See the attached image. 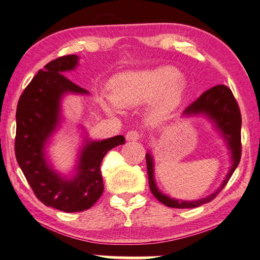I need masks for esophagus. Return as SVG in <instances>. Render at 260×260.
Masks as SVG:
<instances>
[{
	"instance_id": "obj_1",
	"label": "esophagus",
	"mask_w": 260,
	"mask_h": 260,
	"mask_svg": "<svg viewBox=\"0 0 260 260\" xmlns=\"http://www.w3.org/2000/svg\"><path fill=\"white\" fill-rule=\"evenodd\" d=\"M140 134L138 131H135V130H131V131H129L128 134H126V136H125V138H126V140L128 141H138L139 139H140Z\"/></svg>"
}]
</instances>
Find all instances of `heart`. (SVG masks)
I'll list each match as a JSON object with an SVG mask.
<instances>
[{"mask_svg":"<svg viewBox=\"0 0 260 260\" xmlns=\"http://www.w3.org/2000/svg\"><path fill=\"white\" fill-rule=\"evenodd\" d=\"M187 79L174 67L158 66L121 72L110 82L112 100L101 102L107 113H114L117 105L134 107L149 103L147 117L157 122L168 117L183 101Z\"/></svg>","mask_w":260,"mask_h":260,"instance_id":"heart-1","label":"heart"}]
</instances>
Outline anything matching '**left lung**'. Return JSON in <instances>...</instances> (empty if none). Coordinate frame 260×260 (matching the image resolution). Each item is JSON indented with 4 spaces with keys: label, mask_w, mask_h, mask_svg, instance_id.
<instances>
[{
    "label": "left lung",
    "mask_w": 260,
    "mask_h": 260,
    "mask_svg": "<svg viewBox=\"0 0 260 260\" xmlns=\"http://www.w3.org/2000/svg\"><path fill=\"white\" fill-rule=\"evenodd\" d=\"M182 116L206 117L226 144L231 166H230L229 172L225 175L222 183L213 193L206 196V197L196 200H181L171 198L170 196L163 193L158 189L155 180V161L151 150H148V153L146 154L147 172H148L151 193L161 204L171 208H196L212 202L226 185L228 181L238 168L240 158H241V113H240L238 103L234 99L232 91L226 86L218 85L209 88L193 103H191L183 111Z\"/></svg>",
    "instance_id": "8db88e82"
}]
</instances>
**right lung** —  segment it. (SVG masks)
<instances>
[{"mask_svg":"<svg viewBox=\"0 0 260 260\" xmlns=\"http://www.w3.org/2000/svg\"><path fill=\"white\" fill-rule=\"evenodd\" d=\"M79 56L53 60L39 70L23 90L17 107L16 157L36 197L48 207L66 213L90 208L104 191L101 164L109 150L123 145V136L92 140L84 130L73 172H58L48 158L47 147L63 120L62 101L67 95H89L63 73L75 70Z\"/></svg>","mask_w":260,"mask_h":260,"instance_id":"right-lung-1","label":"right lung"}]
</instances>
